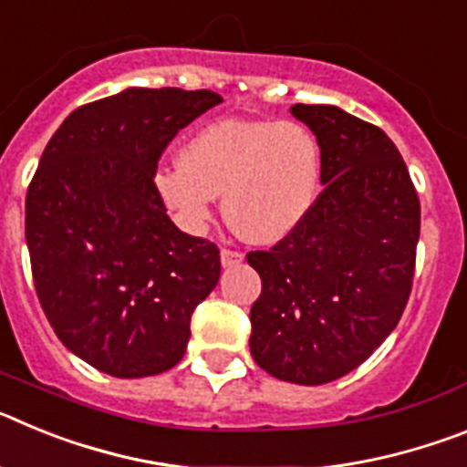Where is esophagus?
I'll use <instances>...</instances> for the list:
<instances>
[{
    "mask_svg": "<svg viewBox=\"0 0 467 467\" xmlns=\"http://www.w3.org/2000/svg\"><path fill=\"white\" fill-rule=\"evenodd\" d=\"M241 262H243V253H238V250H229V247L222 250V266H224V269L238 266Z\"/></svg>",
    "mask_w": 467,
    "mask_h": 467,
    "instance_id": "34e87169",
    "label": "esophagus"
}]
</instances>
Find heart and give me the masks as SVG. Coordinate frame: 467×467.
Returning a JSON list of instances; mask_svg holds the SVG:
<instances>
[{
	"instance_id": "b5f03b06",
	"label": "heart",
	"mask_w": 467,
	"mask_h": 467,
	"mask_svg": "<svg viewBox=\"0 0 467 467\" xmlns=\"http://www.w3.org/2000/svg\"><path fill=\"white\" fill-rule=\"evenodd\" d=\"M182 163L161 166L154 189L187 231L213 220L224 193L226 222L259 245L283 241L299 226L320 184V147L296 121L222 119L184 142Z\"/></svg>"
}]
</instances>
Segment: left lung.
I'll use <instances>...</instances> for the list:
<instances>
[{
    "label": "left lung",
    "instance_id": "obj_1",
    "mask_svg": "<svg viewBox=\"0 0 467 467\" xmlns=\"http://www.w3.org/2000/svg\"><path fill=\"white\" fill-rule=\"evenodd\" d=\"M320 147L306 217L271 250L247 253L262 278L250 350L280 381L320 386L372 356L411 292L420 203L393 140L332 105H292Z\"/></svg>",
    "mask_w": 467,
    "mask_h": 467
}]
</instances>
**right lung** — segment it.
Listing matches in <instances>:
<instances>
[{
  "label": "right lung",
  "mask_w": 467,
  "mask_h": 467,
  "mask_svg": "<svg viewBox=\"0 0 467 467\" xmlns=\"http://www.w3.org/2000/svg\"><path fill=\"white\" fill-rule=\"evenodd\" d=\"M222 98L126 88L74 109L25 198L39 304L57 339L95 369L154 377L182 360L193 308L220 280V250L189 236L154 189L161 154Z\"/></svg>",
  "instance_id": "add662e5"
}]
</instances>
